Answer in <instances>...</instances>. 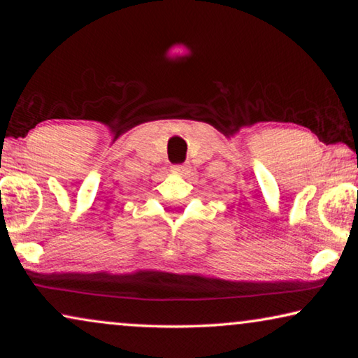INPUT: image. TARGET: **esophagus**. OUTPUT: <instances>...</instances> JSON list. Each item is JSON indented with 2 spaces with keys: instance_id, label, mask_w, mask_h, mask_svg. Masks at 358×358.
Returning <instances> with one entry per match:
<instances>
[{
  "instance_id": "obj_1",
  "label": "esophagus",
  "mask_w": 358,
  "mask_h": 358,
  "mask_svg": "<svg viewBox=\"0 0 358 358\" xmlns=\"http://www.w3.org/2000/svg\"><path fill=\"white\" fill-rule=\"evenodd\" d=\"M175 172H178V173H187L189 172V166H186V164H177V166H173L172 167Z\"/></svg>"
}]
</instances>
